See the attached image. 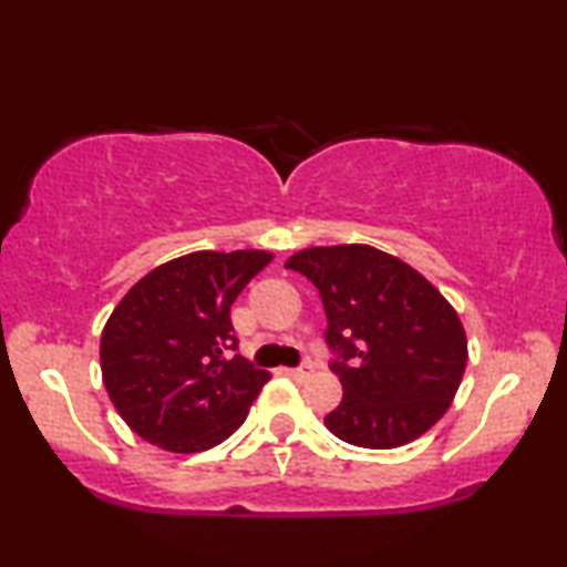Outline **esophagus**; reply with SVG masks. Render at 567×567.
Masks as SVG:
<instances>
[{
    "label": "esophagus",
    "instance_id": "obj_1",
    "mask_svg": "<svg viewBox=\"0 0 567 567\" xmlns=\"http://www.w3.org/2000/svg\"><path fill=\"white\" fill-rule=\"evenodd\" d=\"M312 367H309V363H305V367H299V369H286V374H289L291 379H297V382H305V379H309L312 377Z\"/></svg>",
    "mask_w": 567,
    "mask_h": 567
}]
</instances>
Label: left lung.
Segmentation results:
<instances>
[{
	"label": "left lung",
	"mask_w": 567,
	"mask_h": 567,
	"mask_svg": "<svg viewBox=\"0 0 567 567\" xmlns=\"http://www.w3.org/2000/svg\"><path fill=\"white\" fill-rule=\"evenodd\" d=\"M320 291L343 400L324 425L346 444L394 449L452 405L467 367L460 315L429 278L371 245L307 247L286 260Z\"/></svg>",
	"instance_id": "left-lung-1"
}]
</instances>
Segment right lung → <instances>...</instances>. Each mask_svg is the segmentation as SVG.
I'll list each match as a JSON object with an SVG mask.
<instances>
[{
    "mask_svg": "<svg viewBox=\"0 0 567 567\" xmlns=\"http://www.w3.org/2000/svg\"><path fill=\"white\" fill-rule=\"evenodd\" d=\"M274 255L198 250L131 286L100 336L107 398L134 433L175 454L229 439L270 374L235 351L229 309Z\"/></svg>",
    "mask_w": 567,
    "mask_h": 567,
    "instance_id": "1",
    "label": "right lung"
}]
</instances>
